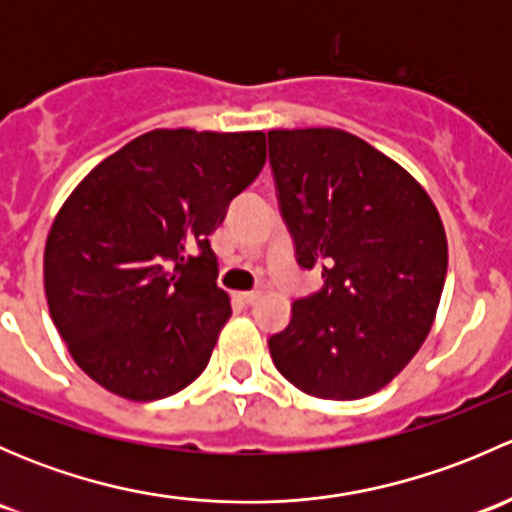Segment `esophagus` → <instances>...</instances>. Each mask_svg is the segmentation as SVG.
<instances>
[{
  "label": "esophagus",
  "instance_id": "obj_1",
  "mask_svg": "<svg viewBox=\"0 0 512 512\" xmlns=\"http://www.w3.org/2000/svg\"><path fill=\"white\" fill-rule=\"evenodd\" d=\"M257 297H260V292H255V289H250V292H237V299L242 304H255Z\"/></svg>",
  "mask_w": 512,
  "mask_h": 512
}]
</instances>
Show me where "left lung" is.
I'll return each instance as SVG.
<instances>
[{
	"instance_id": "1",
	"label": "left lung",
	"mask_w": 512,
	"mask_h": 512,
	"mask_svg": "<svg viewBox=\"0 0 512 512\" xmlns=\"http://www.w3.org/2000/svg\"><path fill=\"white\" fill-rule=\"evenodd\" d=\"M277 205L302 270L322 287L292 302L267 339L277 371L317 399L354 401L389 384L436 317L448 245L426 190L339 128L270 131Z\"/></svg>"
}]
</instances>
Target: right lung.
<instances>
[{"instance_id":"add662e5","label":"right lung","mask_w":512,"mask_h":512,"mask_svg":"<svg viewBox=\"0 0 512 512\" xmlns=\"http://www.w3.org/2000/svg\"><path fill=\"white\" fill-rule=\"evenodd\" d=\"M265 165V133L151 131L98 163L51 225L44 289L76 364L156 401L193 384L230 317L208 235Z\"/></svg>"}]
</instances>
